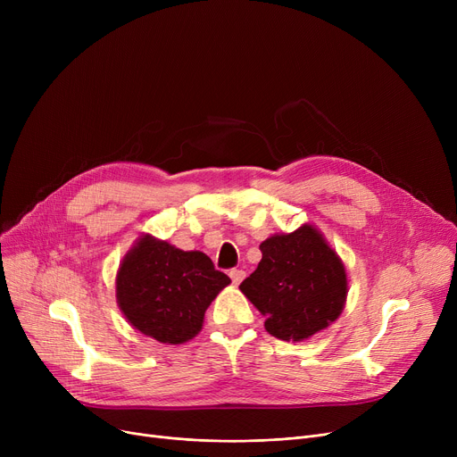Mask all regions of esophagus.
Instances as JSON below:
<instances>
[{
	"label": "esophagus",
	"instance_id": "obj_1",
	"mask_svg": "<svg viewBox=\"0 0 457 457\" xmlns=\"http://www.w3.org/2000/svg\"><path fill=\"white\" fill-rule=\"evenodd\" d=\"M245 276H246V272H245V270H238V269L229 270V278H231L233 285H238V283H241V281L245 279Z\"/></svg>",
	"mask_w": 457,
	"mask_h": 457
}]
</instances>
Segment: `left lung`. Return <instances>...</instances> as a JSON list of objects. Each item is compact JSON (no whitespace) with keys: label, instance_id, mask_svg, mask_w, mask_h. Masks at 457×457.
<instances>
[{"label":"left lung","instance_id":"1","mask_svg":"<svg viewBox=\"0 0 457 457\" xmlns=\"http://www.w3.org/2000/svg\"><path fill=\"white\" fill-rule=\"evenodd\" d=\"M259 250L257 269L238 289L265 317L272 337L303 341L339 319L348 293L346 270L317 228L303 224L272 235Z\"/></svg>","mask_w":457,"mask_h":457}]
</instances>
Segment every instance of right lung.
<instances>
[{"label": "right lung", "instance_id": "right-lung-1", "mask_svg": "<svg viewBox=\"0 0 457 457\" xmlns=\"http://www.w3.org/2000/svg\"><path fill=\"white\" fill-rule=\"evenodd\" d=\"M229 283L205 253L142 235L120 262L116 302L140 333L181 345L196 337L209 303Z\"/></svg>", "mask_w": 457, "mask_h": 457}]
</instances>
